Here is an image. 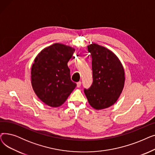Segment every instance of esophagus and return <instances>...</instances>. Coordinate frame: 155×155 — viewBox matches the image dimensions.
<instances>
[{
    "mask_svg": "<svg viewBox=\"0 0 155 155\" xmlns=\"http://www.w3.org/2000/svg\"><path fill=\"white\" fill-rule=\"evenodd\" d=\"M81 85H82V82H78L77 83V87H80L81 86Z\"/></svg>",
    "mask_w": 155,
    "mask_h": 155,
    "instance_id": "obj_1",
    "label": "esophagus"
}]
</instances>
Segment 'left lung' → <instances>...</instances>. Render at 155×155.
Instances as JSON below:
<instances>
[{"label": "left lung", "mask_w": 155, "mask_h": 155, "mask_svg": "<svg viewBox=\"0 0 155 155\" xmlns=\"http://www.w3.org/2000/svg\"><path fill=\"white\" fill-rule=\"evenodd\" d=\"M92 61L93 82L84 89L88 101L95 109L107 108L119 97L124 85V71L116 55L104 46L92 44L87 46Z\"/></svg>", "instance_id": "1"}]
</instances>
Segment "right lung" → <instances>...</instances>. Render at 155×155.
<instances>
[{
  "instance_id": "1",
  "label": "right lung",
  "mask_w": 155,
  "mask_h": 155,
  "mask_svg": "<svg viewBox=\"0 0 155 155\" xmlns=\"http://www.w3.org/2000/svg\"><path fill=\"white\" fill-rule=\"evenodd\" d=\"M75 51L55 43L41 51L31 68V84L38 98L51 107L62 105L77 84L71 80L68 62Z\"/></svg>"
}]
</instances>
